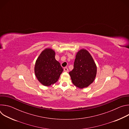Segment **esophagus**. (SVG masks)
Wrapping results in <instances>:
<instances>
[{
  "mask_svg": "<svg viewBox=\"0 0 129 129\" xmlns=\"http://www.w3.org/2000/svg\"><path fill=\"white\" fill-rule=\"evenodd\" d=\"M64 71L65 72H68V69L67 67H64Z\"/></svg>",
  "mask_w": 129,
  "mask_h": 129,
  "instance_id": "34e87169",
  "label": "esophagus"
}]
</instances>
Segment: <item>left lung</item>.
I'll use <instances>...</instances> for the list:
<instances>
[{"mask_svg": "<svg viewBox=\"0 0 129 129\" xmlns=\"http://www.w3.org/2000/svg\"><path fill=\"white\" fill-rule=\"evenodd\" d=\"M96 66L90 54L85 49L78 52L73 69L69 72L72 83L79 88L88 87L96 75Z\"/></svg>", "mask_w": 129, "mask_h": 129, "instance_id": "left-lung-1", "label": "left lung"}]
</instances>
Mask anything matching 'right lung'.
Listing matches in <instances>:
<instances>
[{"label": "right lung", "mask_w": 129, "mask_h": 129, "mask_svg": "<svg viewBox=\"0 0 129 129\" xmlns=\"http://www.w3.org/2000/svg\"><path fill=\"white\" fill-rule=\"evenodd\" d=\"M63 71L60 63L55 59V52L51 49L43 50L36 62L35 75L44 86H49L56 83Z\"/></svg>", "instance_id": "right-lung-1"}]
</instances>
